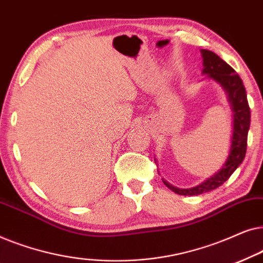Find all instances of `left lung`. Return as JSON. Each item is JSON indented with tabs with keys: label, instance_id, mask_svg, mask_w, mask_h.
<instances>
[{
	"label": "left lung",
	"instance_id": "obj_1",
	"mask_svg": "<svg viewBox=\"0 0 263 263\" xmlns=\"http://www.w3.org/2000/svg\"><path fill=\"white\" fill-rule=\"evenodd\" d=\"M203 59V74H208V78L214 79L218 81L229 95V100L233 110V135L232 145L230 149L228 160L217 174L208 178L201 184L189 189H179L168 184L164 181V184L168 189L175 192L178 195L193 196L200 194L208 193L211 190L217 189L218 186L228 181L237 167L242 164L246 157L247 145H248V132L250 127V107L248 104L247 92L244 87L242 79L236 73L231 66H229L225 61H222L217 53L210 50H201Z\"/></svg>",
	"mask_w": 263,
	"mask_h": 263
}]
</instances>
